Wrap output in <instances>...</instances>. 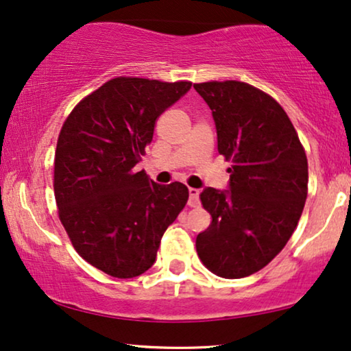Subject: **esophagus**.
I'll return each mask as SVG.
<instances>
[{
	"label": "esophagus",
	"mask_w": 351,
	"mask_h": 351,
	"mask_svg": "<svg viewBox=\"0 0 351 351\" xmlns=\"http://www.w3.org/2000/svg\"><path fill=\"white\" fill-rule=\"evenodd\" d=\"M190 198H189V206H198L199 204V190L198 189H189Z\"/></svg>",
	"instance_id": "obj_1"
}]
</instances>
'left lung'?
Returning a JSON list of instances; mask_svg holds the SVG:
<instances>
[{
  "mask_svg": "<svg viewBox=\"0 0 351 351\" xmlns=\"http://www.w3.org/2000/svg\"><path fill=\"white\" fill-rule=\"evenodd\" d=\"M193 88L213 112L219 153L232 161L228 189L201 193L213 222L196 237V251L217 276L244 278L271 262L294 233L308 162L289 117L268 94L241 81Z\"/></svg>",
  "mask_w": 351,
  "mask_h": 351,
  "instance_id": "obj_1",
  "label": "left lung"
}]
</instances>
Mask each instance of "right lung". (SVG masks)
Listing matches in <instances>:
<instances>
[{
  "mask_svg": "<svg viewBox=\"0 0 351 351\" xmlns=\"http://www.w3.org/2000/svg\"><path fill=\"white\" fill-rule=\"evenodd\" d=\"M190 88L189 81L110 80L62 126L54 160L60 222L76 252L110 276L145 273L189 199L184 184H155L136 166L156 118Z\"/></svg>",
  "mask_w": 351,
  "mask_h": 351,
  "instance_id": "right-lung-1",
  "label": "right lung"
}]
</instances>
